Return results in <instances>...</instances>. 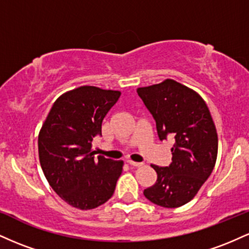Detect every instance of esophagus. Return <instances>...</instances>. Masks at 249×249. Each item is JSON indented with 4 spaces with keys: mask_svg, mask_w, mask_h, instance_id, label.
<instances>
[{
    "mask_svg": "<svg viewBox=\"0 0 249 249\" xmlns=\"http://www.w3.org/2000/svg\"><path fill=\"white\" fill-rule=\"evenodd\" d=\"M126 162L128 165H131V166H134V167H142L144 166V162H137V161H132V160H126Z\"/></svg>",
    "mask_w": 249,
    "mask_h": 249,
    "instance_id": "esophagus-1",
    "label": "esophagus"
}]
</instances>
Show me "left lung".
Wrapping results in <instances>:
<instances>
[{
	"label": "left lung",
	"mask_w": 249,
	"mask_h": 249,
	"mask_svg": "<svg viewBox=\"0 0 249 249\" xmlns=\"http://www.w3.org/2000/svg\"><path fill=\"white\" fill-rule=\"evenodd\" d=\"M137 92L156 121L159 139L176 141L171 164L152 165L158 178L144 196L158 206L180 207L194 198L215 165L218 134L212 116L196 91L173 79Z\"/></svg>",
	"instance_id": "left-lung-1"
}]
</instances>
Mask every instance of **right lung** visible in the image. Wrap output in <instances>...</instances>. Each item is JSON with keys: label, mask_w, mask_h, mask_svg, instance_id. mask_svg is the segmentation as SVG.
Returning <instances> with one entry per match:
<instances>
[{"label": "right lung", "mask_w": 249, "mask_h": 249, "mask_svg": "<svg viewBox=\"0 0 249 249\" xmlns=\"http://www.w3.org/2000/svg\"><path fill=\"white\" fill-rule=\"evenodd\" d=\"M119 91L81 87L53 103L38 136L39 162L53 190L70 206L92 210L115 192L123 161L91 152Z\"/></svg>", "instance_id": "right-lung-1"}]
</instances>
